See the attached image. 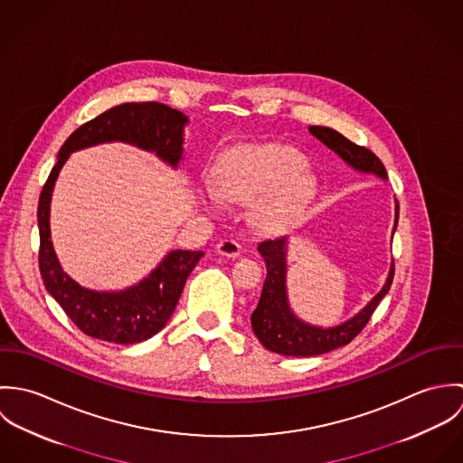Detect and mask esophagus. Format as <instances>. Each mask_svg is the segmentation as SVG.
<instances>
[{
    "instance_id": "esophagus-1",
    "label": "esophagus",
    "mask_w": 463,
    "mask_h": 463,
    "mask_svg": "<svg viewBox=\"0 0 463 463\" xmlns=\"http://www.w3.org/2000/svg\"><path fill=\"white\" fill-rule=\"evenodd\" d=\"M241 251H242L241 244H239L237 241H233V239H224V241H221V242L217 244V253L222 255V257L235 259V257L241 255Z\"/></svg>"
}]
</instances>
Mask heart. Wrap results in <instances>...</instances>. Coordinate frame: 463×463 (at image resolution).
Wrapping results in <instances>:
<instances>
[{"mask_svg": "<svg viewBox=\"0 0 463 463\" xmlns=\"http://www.w3.org/2000/svg\"><path fill=\"white\" fill-rule=\"evenodd\" d=\"M299 151L281 144H248L228 151L213 169V187L230 201L257 198V219L269 226L294 221L314 198L316 178ZM208 198L217 203L213 193Z\"/></svg>", "mask_w": 463, "mask_h": 463, "instance_id": "1", "label": "heart"}]
</instances>
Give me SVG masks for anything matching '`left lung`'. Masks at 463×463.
<instances>
[{
  "mask_svg": "<svg viewBox=\"0 0 463 463\" xmlns=\"http://www.w3.org/2000/svg\"><path fill=\"white\" fill-rule=\"evenodd\" d=\"M308 132L319 138L333 153H336L349 167L358 173L374 175L387 180V171L382 160L367 147L356 146L342 133L328 127H308ZM399 219V203L396 201V217L392 235ZM287 251L288 237H278L259 244V253L267 267L264 288L260 301L251 314V328L265 349L283 356H316L349 344L369 323L380 301L387 296L394 278V260L382 290L351 319L336 326H316L299 319L290 308L287 294Z\"/></svg>",
  "mask_w": 463,
  "mask_h": 463,
  "instance_id": "8db88e82",
  "label": "left lung"
}]
</instances>
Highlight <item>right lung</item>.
I'll use <instances>...</instances> for the list:
<instances>
[{"label":"right lung","instance_id":"1","mask_svg":"<svg viewBox=\"0 0 463 463\" xmlns=\"http://www.w3.org/2000/svg\"><path fill=\"white\" fill-rule=\"evenodd\" d=\"M187 116L167 105L123 103L71 133L59 151V162L43 187L37 221L41 235L39 267L46 290L64 308L67 317L85 335L114 344H137L151 338L171 319L185 281L203 251H169L146 278L125 290H90L76 283L57 259L50 230V206L61 169L71 153L105 144L125 142L155 153L178 167L184 160V128Z\"/></svg>","mask_w":463,"mask_h":463}]
</instances>
